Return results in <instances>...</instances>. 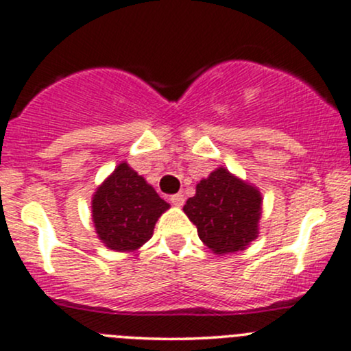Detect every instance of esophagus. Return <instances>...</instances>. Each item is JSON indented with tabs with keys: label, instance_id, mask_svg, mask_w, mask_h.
I'll return each mask as SVG.
<instances>
[{
	"label": "esophagus",
	"instance_id": "1",
	"mask_svg": "<svg viewBox=\"0 0 351 351\" xmlns=\"http://www.w3.org/2000/svg\"><path fill=\"white\" fill-rule=\"evenodd\" d=\"M169 202H171L175 206H183L184 196L182 193H176V195H173L171 198H169Z\"/></svg>",
	"mask_w": 351,
	"mask_h": 351
}]
</instances>
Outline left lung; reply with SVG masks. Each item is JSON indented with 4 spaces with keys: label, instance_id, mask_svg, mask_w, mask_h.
Segmentation results:
<instances>
[{
    "label": "left lung",
    "instance_id": "8db88e82",
    "mask_svg": "<svg viewBox=\"0 0 351 351\" xmlns=\"http://www.w3.org/2000/svg\"><path fill=\"white\" fill-rule=\"evenodd\" d=\"M263 198L256 186L219 167L196 184L183 211L198 230L199 240L215 255L241 252L256 240Z\"/></svg>",
    "mask_w": 351,
    "mask_h": 351
}]
</instances>
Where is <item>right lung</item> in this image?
<instances>
[{"mask_svg":"<svg viewBox=\"0 0 351 351\" xmlns=\"http://www.w3.org/2000/svg\"><path fill=\"white\" fill-rule=\"evenodd\" d=\"M169 205L126 161L96 188L91 217L101 243L114 252H136L153 237Z\"/></svg>","mask_w":351,"mask_h":351,"instance_id":"obj_1","label":"right lung"}]
</instances>
